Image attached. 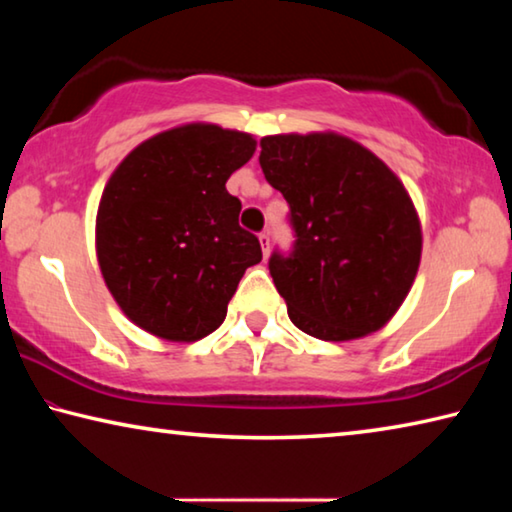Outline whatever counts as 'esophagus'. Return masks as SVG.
Wrapping results in <instances>:
<instances>
[{
    "mask_svg": "<svg viewBox=\"0 0 512 512\" xmlns=\"http://www.w3.org/2000/svg\"><path fill=\"white\" fill-rule=\"evenodd\" d=\"M259 244H262V253L264 257H268V253H271V235L268 232H259Z\"/></svg>",
    "mask_w": 512,
    "mask_h": 512,
    "instance_id": "obj_1",
    "label": "esophagus"
}]
</instances>
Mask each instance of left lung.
Segmentation results:
<instances>
[{"mask_svg":"<svg viewBox=\"0 0 512 512\" xmlns=\"http://www.w3.org/2000/svg\"><path fill=\"white\" fill-rule=\"evenodd\" d=\"M259 164L287 198L296 244L268 271L289 318L323 341L377 332L413 287L422 228L402 180L339 133L262 137Z\"/></svg>","mask_w":512,"mask_h":512,"instance_id":"8db88e82","label":"left lung"}]
</instances>
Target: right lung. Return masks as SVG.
<instances>
[{"mask_svg": "<svg viewBox=\"0 0 512 512\" xmlns=\"http://www.w3.org/2000/svg\"><path fill=\"white\" fill-rule=\"evenodd\" d=\"M255 137L185 124L142 142L112 171L97 212L106 287L137 327L192 343L212 334L248 266L262 262L241 201L225 183L253 158Z\"/></svg>", "mask_w": 512, "mask_h": 512, "instance_id": "right-lung-1", "label": "right lung"}]
</instances>
